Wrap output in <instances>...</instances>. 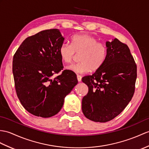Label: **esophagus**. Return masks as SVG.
Returning a JSON list of instances; mask_svg holds the SVG:
<instances>
[{"mask_svg": "<svg viewBox=\"0 0 149 149\" xmlns=\"http://www.w3.org/2000/svg\"><path fill=\"white\" fill-rule=\"evenodd\" d=\"M77 81H78L79 82L81 81V79H82V76H81V75H77Z\"/></svg>", "mask_w": 149, "mask_h": 149, "instance_id": "1", "label": "esophagus"}]
</instances>
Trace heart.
Returning a JSON list of instances; mask_svg holds the SVG:
<instances>
[{"label": "heart", "mask_w": 149, "mask_h": 149, "mask_svg": "<svg viewBox=\"0 0 149 149\" xmlns=\"http://www.w3.org/2000/svg\"><path fill=\"white\" fill-rule=\"evenodd\" d=\"M59 54L61 60L70 63L75 54H80L79 63L72 64L67 69L77 74L88 73L91 70L95 71L104 64L107 57V47L98 42L95 37L88 34H79L72 37L71 45L63 43L59 48Z\"/></svg>", "instance_id": "b5f03b06"}]
</instances>
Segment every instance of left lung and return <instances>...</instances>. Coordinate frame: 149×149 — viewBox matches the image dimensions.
<instances>
[{
	"mask_svg": "<svg viewBox=\"0 0 149 149\" xmlns=\"http://www.w3.org/2000/svg\"><path fill=\"white\" fill-rule=\"evenodd\" d=\"M107 57L104 64L82 81L88 93L82 100L86 118L106 123L123 112L131 101L135 89L136 65L128 46L117 39L107 42Z\"/></svg>",
	"mask_w": 149,
	"mask_h": 149,
	"instance_id": "8db88e82",
	"label": "left lung"
}]
</instances>
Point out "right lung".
<instances>
[{
	"instance_id": "add662e5",
	"label": "right lung",
	"mask_w": 149,
	"mask_h": 149,
	"mask_svg": "<svg viewBox=\"0 0 149 149\" xmlns=\"http://www.w3.org/2000/svg\"><path fill=\"white\" fill-rule=\"evenodd\" d=\"M64 38L53 29L27 37L14 54L13 73L18 98L28 112L50 117L61 109L64 99L77 84L74 72L64 70L59 48Z\"/></svg>"
}]
</instances>
